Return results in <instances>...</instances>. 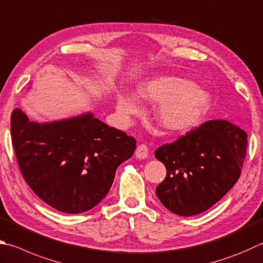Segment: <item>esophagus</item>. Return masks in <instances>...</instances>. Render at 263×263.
<instances>
[{"label":"esophagus","instance_id":"34e87169","mask_svg":"<svg viewBox=\"0 0 263 263\" xmlns=\"http://www.w3.org/2000/svg\"><path fill=\"white\" fill-rule=\"evenodd\" d=\"M149 155V153H148V147L145 144H141L137 147L136 149V156L137 159L139 160H145Z\"/></svg>","mask_w":263,"mask_h":263}]
</instances>
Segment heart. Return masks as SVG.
<instances>
[{"instance_id":"b5f03b06","label":"heart","mask_w":263,"mask_h":263,"mask_svg":"<svg viewBox=\"0 0 263 263\" xmlns=\"http://www.w3.org/2000/svg\"><path fill=\"white\" fill-rule=\"evenodd\" d=\"M139 95L153 103H159L155 117L166 130L189 131L201 122L211 106V95L194 86L189 79L176 76H161L139 88ZM117 111L128 118L139 111L135 97L123 94L118 98Z\"/></svg>"}]
</instances>
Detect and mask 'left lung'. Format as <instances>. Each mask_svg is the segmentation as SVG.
Listing matches in <instances>:
<instances>
[{"label":"left lung","instance_id":"1","mask_svg":"<svg viewBox=\"0 0 263 263\" xmlns=\"http://www.w3.org/2000/svg\"><path fill=\"white\" fill-rule=\"evenodd\" d=\"M246 148V132L223 119L208 121L162 145L155 157L165 165L166 177L157 185V198L179 216L203 213L236 184Z\"/></svg>","mask_w":263,"mask_h":263}]
</instances>
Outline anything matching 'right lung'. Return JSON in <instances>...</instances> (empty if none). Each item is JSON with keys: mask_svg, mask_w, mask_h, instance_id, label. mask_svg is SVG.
I'll use <instances>...</instances> for the list:
<instances>
[{"mask_svg": "<svg viewBox=\"0 0 263 263\" xmlns=\"http://www.w3.org/2000/svg\"><path fill=\"white\" fill-rule=\"evenodd\" d=\"M11 139L28 186L42 201L68 214L87 212L110 190L119 164L130 159L131 136L87 112L62 121H28L11 114Z\"/></svg>", "mask_w": 263, "mask_h": 263, "instance_id": "add662e5", "label": "right lung"}]
</instances>
